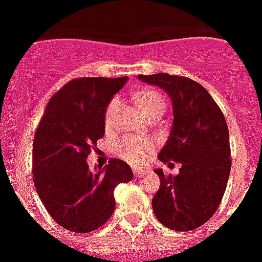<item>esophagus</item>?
Returning a JSON list of instances; mask_svg holds the SVG:
<instances>
[{"instance_id":"1","label":"esophagus","mask_w":262,"mask_h":262,"mask_svg":"<svg viewBox=\"0 0 262 262\" xmlns=\"http://www.w3.org/2000/svg\"><path fill=\"white\" fill-rule=\"evenodd\" d=\"M133 174H135L136 178H140V177L144 174V170H140V168H135V170H133Z\"/></svg>"}]
</instances>
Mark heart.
Wrapping results in <instances>:
<instances>
[{
	"label": "heart",
	"mask_w": 262,
	"mask_h": 262,
	"mask_svg": "<svg viewBox=\"0 0 262 262\" xmlns=\"http://www.w3.org/2000/svg\"><path fill=\"white\" fill-rule=\"evenodd\" d=\"M136 103L145 117H152V115H162L166 107V102L162 95L155 90H141L135 95ZM121 99L115 96L107 104L106 114H104V121L107 126H110L114 121L115 115L118 113ZM155 151V144L151 140L137 139V137H123L115 141L114 154L122 160L127 162L132 166L140 167L148 160V158Z\"/></svg>",
	"instance_id": "b5f03b06"
}]
</instances>
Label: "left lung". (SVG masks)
Here are the masks:
<instances>
[{
  "label": "left lung",
  "instance_id": "left-lung-1",
  "mask_svg": "<svg viewBox=\"0 0 262 262\" xmlns=\"http://www.w3.org/2000/svg\"><path fill=\"white\" fill-rule=\"evenodd\" d=\"M163 88L172 102V127L159 158L179 162L178 175L156 168L160 187L152 199L156 219L175 231H189L211 219L223 199L231 170L228 127L223 113L197 81L167 73L140 75Z\"/></svg>",
  "mask_w": 262,
  "mask_h": 262
}]
</instances>
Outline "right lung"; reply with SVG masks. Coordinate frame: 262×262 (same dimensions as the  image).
Instances as JSON below:
<instances>
[{
	"label": "right lung",
	"instance_id": "1",
	"mask_svg": "<svg viewBox=\"0 0 262 262\" xmlns=\"http://www.w3.org/2000/svg\"><path fill=\"white\" fill-rule=\"evenodd\" d=\"M127 77H80L51 96L35 132L32 178L47 212L61 227L91 232L110 219L114 189L133 179L127 163L110 159L90 170L87 158L104 135V114Z\"/></svg>",
	"mask_w": 262,
	"mask_h": 262
}]
</instances>
